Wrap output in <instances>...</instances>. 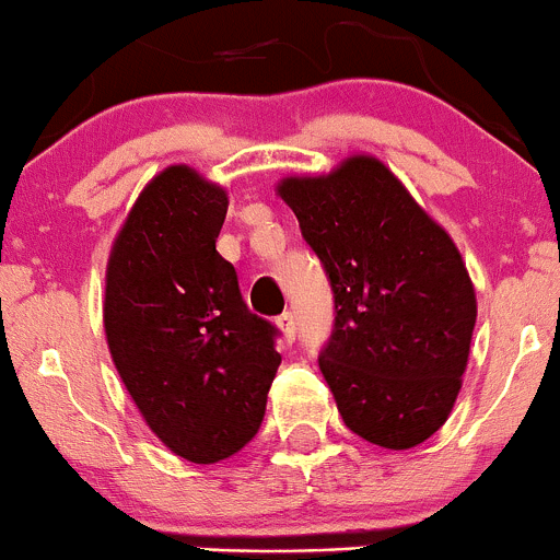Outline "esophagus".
<instances>
[{"instance_id":"esophagus-1","label":"esophagus","mask_w":560,"mask_h":560,"mask_svg":"<svg viewBox=\"0 0 560 560\" xmlns=\"http://www.w3.org/2000/svg\"><path fill=\"white\" fill-rule=\"evenodd\" d=\"M278 328L285 345H291V341L296 339V317H293V312H282L278 317Z\"/></svg>"}]
</instances>
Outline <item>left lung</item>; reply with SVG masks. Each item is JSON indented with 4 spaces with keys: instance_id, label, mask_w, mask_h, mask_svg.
Segmentation results:
<instances>
[{
    "instance_id": "1",
    "label": "left lung",
    "mask_w": 560,
    "mask_h": 560,
    "mask_svg": "<svg viewBox=\"0 0 560 560\" xmlns=\"http://www.w3.org/2000/svg\"><path fill=\"white\" fill-rule=\"evenodd\" d=\"M278 195L326 267L336 320L320 352L354 435L413 448L454 408L478 302L448 232L371 154L323 176H288Z\"/></svg>"
}]
</instances>
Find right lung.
Segmentation results:
<instances>
[{"label": "right lung", "instance_id": "add662e5", "mask_svg": "<svg viewBox=\"0 0 560 560\" xmlns=\"http://www.w3.org/2000/svg\"><path fill=\"white\" fill-rule=\"evenodd\" d=\"M230 197L189 165L158 173L106 264L104 330L149 430L173 454L213 465L261 427L278 374V328L240 296L215 250Z\"/></svg>", "mask_w": 560, "mask_h": 560}]
</instances>
